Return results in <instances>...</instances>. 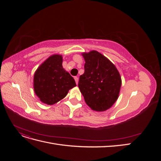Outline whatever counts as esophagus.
I'll return each instance as SVG.
<instances>
[{
	"mask_svg": "<svg viewBox=\"0 0 161 161\" xmlns=\"http://www.w3.org/2000/svg\"><path fill=\"white\" fill-rule=\"evenodd\" d=\"M75 81H76V85H77V84H78V82H79V77L75 76Z\"/></svg>",
	"mask_w": 161,
	"mask_h": 161,
	"instance_id": "obj_1",
	"label": "esophagus"
}]
</instances>
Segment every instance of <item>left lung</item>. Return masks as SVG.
Wrapping results in <instances>:
<instances>
[{"mask_svg": "<svg viewBox=\"0 0 161 161\" xmlns=\"http://www.w3.org/2000/svg\"><path fill=\"white\" fill-rule=\"evenodd\" d=\"M85 72L80 76L79 88L87 105L97 111L109 109L118 98L121 85L115 65L95 50L82 53Z\"/></svg>", "mask_w": 161, "mask_h": 161, "instance_id": "obj_1", "label": "left lung"}]
</instances>
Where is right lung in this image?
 <instances>
[{"instance_id":"obj_1","label":"right lung","mask_w":161,"mask_h":161,"mask_svg":"<svg viewBox=\"0 0 161 161\" xmlns=\"http://www.w3.org/2000/svg\"><path fill=\"white\" fill-rule=\"evenodd\" d=\"M73 77L62 67V56L53 54L37 68L33 77V89L40 101L53 105L64 99L76 86Z\"/></svg>"}]
</instances>
